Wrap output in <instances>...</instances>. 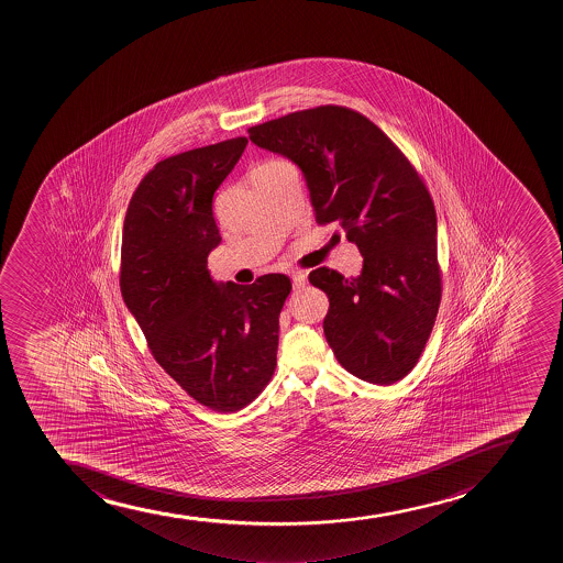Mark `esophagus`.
Instances as JSON below:
<instances>
[{"label":"esophagus","instance_id":"34e87169","mask_svg":"<svg viewBox=\"0 0 563 563\" xmlns=\"http://www.w3.org/2000/svg\"><path fill=\"white\" fill-rule=\"evenodd\" d=\"M291 280H294V288H302L307 285V273L296 269V272H291Z\"/></svg>","mask_w":563,"mask_h":563}]
</instances>
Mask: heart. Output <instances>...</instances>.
Instances as JSON below:
<instances>
[{"label":"heart","instance_id":"obj_1","mask_svg":"<svg viewBox=\"0 0 563 563\" xmlns=\"http://www.w3.org/2000/svg\"><path fill=\"white\" fill-rule=\"evenodd\" d=\"M283 161H277V158H269V161H264V163L258 164V166H255L253 168V175H261L266 174V172H269V169L277 168V166H280Z\"/></svg>","mask_w":563,"mask_h":563}]
</instances>
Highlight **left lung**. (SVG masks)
<instances>
[{
  "mask_svg": "<svg viewBox=\"0 0 563 563\" xmlns=\"http://www.w3.org/2000/svg\"><path fill=\"white\" fill-rule=\"evenodd\" d=\"M302 169L319 225L336 221L364 256L356 278L318 267L327 342L354 377L389 386L429 342L441 301L435 209L423 177L364 114L321 104L247 129Z\"/></svg>",
  "mask_w": 563,
  "mask_h": 563,
  "instance_id": "1",
  "label": "left lung"
}]
</instances>
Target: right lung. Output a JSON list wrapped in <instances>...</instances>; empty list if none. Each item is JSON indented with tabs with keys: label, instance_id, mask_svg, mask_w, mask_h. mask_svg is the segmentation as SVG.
Listing matches in <instances>:
<instances>
[{
	"label": "right lung",
	"instance_id": "add662e5",
	"mask_svg": "<svg viewBox=\"0 0 563 563\" xmlns=\"http://www.w3.org/2000/svg\"><path fill=\"white\" fill-rule=\"evenodd\" d=\"M245 145L236 136L164 158L140 180L123 221V301L164 372L221 413L242 410L272 380L291 290L283 273L218 285L207 267L221 242L214 191Z\"/></svg>",
	"mask_w": 563,
	"mask_h": 563
}]
</instances>
